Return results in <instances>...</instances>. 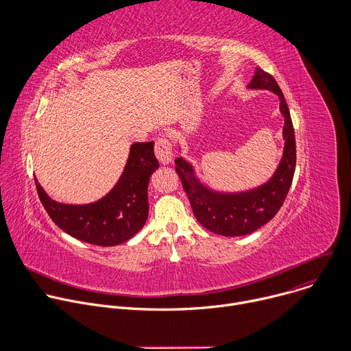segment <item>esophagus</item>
Listing matches in <instances>:
<instances>
[{
    "label": "esophagus",
    "instance_id": "1",
    "mask_svg": "<svg viewBox=\"0 0 351 351\" xmlns=\"http://www.w3.org/2000/svg\"><path fill=\"white\" fill-rule=\"evenodd\" d=\"M156 156H157L158 161H161L162 164H168L173 158L172 144L165 136H160L156 140Z\"/></svg>",
    "mask_w": 351,
    "mask_h": 351
}]
</instances>
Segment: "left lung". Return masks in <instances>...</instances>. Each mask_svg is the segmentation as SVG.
<instances>
[{
	"mask_svg": "<svg viewBox=\"0 0 351 351\" xmlns=\"http://www.w3.org/2000/svg\"><path fill=\"white\" fill-rule=\"evenodd\" d=\"M250 87L267 88L278 94L280 112L285 117V152L278 171L268 183L239 194L214 193L195 179L190 164L182 158L175 160L176 173L182 180L195 219L206 229L222 236L248 234L269 222L285 202L295 169L294 129L280 87L274 76L261 68H257Z\"/></svg>",
	"mask_w": 351,
	"mask_h": 351,
	"instance_id": "obj_1",
	"label": "left lung"
}]
</instances>
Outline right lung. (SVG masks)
<instances>
[{"instance_id": "add662e5", "label": "right lung", "mask_w": 351, "mask_h": 351, "mask_svg": "<svg viewBox=\"0 0 351 351\" xmlns=\"http://www.w3.org/2000/svg\"><path fill=\"white\" fill-rule=\"evenodd\" d=\"M160 167L154 141L134 143L117 186L101 199L86 206L61 204L49 198L34 178L37 194L47 214L64 232L95 245H117L133 237L148 217L147 187Z\"/></svg>"}]
</instances>
